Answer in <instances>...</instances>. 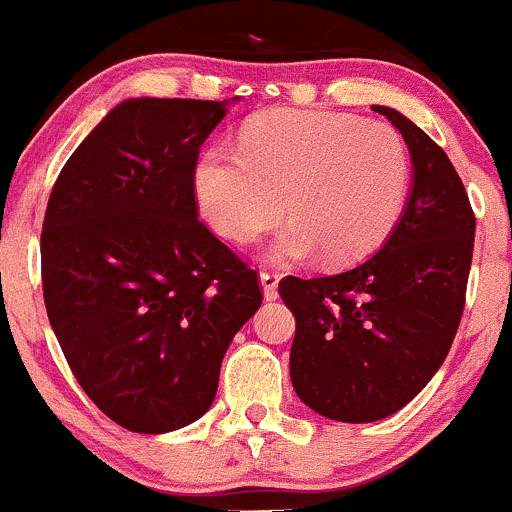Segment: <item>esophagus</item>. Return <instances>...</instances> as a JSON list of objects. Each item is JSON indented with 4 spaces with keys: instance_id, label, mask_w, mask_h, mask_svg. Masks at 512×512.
Here are the masks:
<instances>
[{
    "instance_id": "esophagus-1",
    "label": "esophagus",
    "mask_w": 512,
    "mask_h": 512,
    "mask_svg": "<svg viewBox=\"0 0 512 512\" xmlns=\"http://www.w3.org/2000/svg\"><path fill=\"white\" fill-rule=\"evenodd\" d=\"M260 284L262 291H265V299L274 301L279 296L277 286H279V274L277 272H260Z\"/></svg>"
}]
</instances>
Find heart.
Listing matches in <instances>:
<instances>
[{
    "label": "heart",
    "instance_id": "b5f03b06",
    "mask_svg": "<svg viewBox=\"0 0 512 512\" xmlns=\"http://www.w3.org/2000/svg\"><path fill=\"white\" fill-rule=\"evenodd\" d=\"M413 162L406 138L381 121L333 111L272 109L240 133L238 153L206 150L194 199L213 233L250 243L294 221L269 247L274 262L355 265L389 238L406 209Z\"/></svg>",
    "mask_w": 512,
    "mask_h": 512
}]
</instances>
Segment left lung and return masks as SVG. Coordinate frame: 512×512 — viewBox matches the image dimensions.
Wrapping results in <instances>:
<instances>
[{"label": "left lung", "mask_w": 512, "mask_h": 512, "mask_svg": "<svg viewBox=\"0 0 512 512\" xmlns=\"http://www.w3.org/2000/svg\"><path fill=\"white\" fill-rule=\"evenodd\" d=\"M372 109L411 150L396 228L355 269L279 282L296 318L291 384L311 411L340 423L386 418L428 386L457 335L474 252L476 218L445 150L401 111Z\"/></svg>", "instance_id": "left-lung-1"}]
</instances>
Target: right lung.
Here are the masks:
<instances>
[{
	"label": "right lung",
	"instance_id": "right-lung-1",
	"mask_svg": "<svg viewBox=\"0 0 512 512\" xmlns=\"http://www.w3.org/2000/svg\"><path fill=\"white\" fill-rule=\"evenodd\" d=\"M226 106L121 101L50 192V325L84 393L131 432H172L209 411L223 355L262 303L255 269L196 211L192 172Z\"/></svg>",
	"mask_w": 512,
	"mask_h": 512
}]
</instances>
